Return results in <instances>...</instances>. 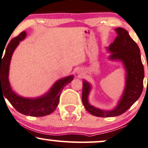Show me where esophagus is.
Here are the masks:
<instances>
[{
    "mask_svg": "<svg viewBox=\"0 0 148 148\" xmlns=\"http://www.w3.org/2000/svg\"><path fill=\"white\" fill-rule=\"evenodd\" d=\"M80 71H80V70H78V71H77V73H81Z\"/></svg>",
    "mask_w": 148,
    "mask_h": 148,
    "instance_id": "34e87169",
    "label": "esophagus"
}]
</instances>
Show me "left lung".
I'll return each mask as SVG.
<instances>
[{"mask_svg": "<svg viewBox=\"0 0 148 148\" xmlns=\"http://www.w3.org/2000/svg\"><path fill=\"white\" fill-rule=\"evenodd\" d=\"M115 31L117 33V36L114 42L107 47V50L112 53L109 59L120 61L123 63L126 73L125 88L115 109L104 111L90 104L88 96L91 90V85L83 80L82 104L87 112L95 116L113 117L123 114L137 101L143 89L144 68L141 61L139 47L123 28H116Z\"/></svg>", "mask_w": 148, "mask_h": 148, "instance_id": "1", "label": "left lung"}]
</instances>
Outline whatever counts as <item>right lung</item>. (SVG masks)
<instances>
[{"label": "right lung", "mask_w": 148, "mask_h": 148, "mask_svg": "<svg viewBox=\"0 0 148 148\" xmlns=\"http://www.w3.org/2000/svg\"><path fill=\"white\" fill-rule=\"evenodd\" d=\"M26 32H22L10 41L3 58V52L1 53V96L3 94L4 97L21 114L31 116H44L51 114L55 110L59 102L62 90L67 84L73 80L74 76L70 75L56 81L48 92L37 98L23 97L14 92L8 79L10 60L15 49L20 42L26 37Z\"/></svg>", "instance_id": "obj_1"}]
</instances>
